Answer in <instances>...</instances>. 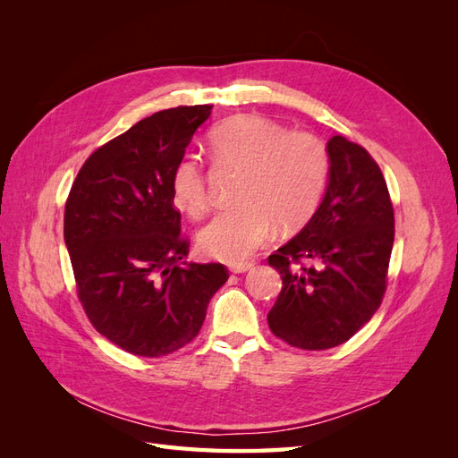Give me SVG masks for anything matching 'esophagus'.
<instances>
[{
    "label": "esophagus",
    "instance_id": "34e87169",
    "mask_svg": "<svg viewBox=\"0 0 458 458\" xmlns=\"http://www.w3.org/2000/svg\"><path fill=\"white\" fill-rule=\"evenodd\" d=\"M252 267H254V263L242 261V263H233V266H229V271L231 273H246V271H250Z\"/></svg>",
    "mask_w": 458,
    "mask_h": 458
}]
</instances>
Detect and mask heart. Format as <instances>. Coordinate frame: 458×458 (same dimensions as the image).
Returning <instances> with one entry per match:
<instances>
[{
  "instance_id": "heart-1",
  "label": "heart",
  "mask_w": 458,
  "mask_h": 458,
  "mask_svg": "<svg viewBox=\"0 0 458 458\" xmlns=\"http://www.w3.org/2000/svg\"><path fill=\"white\" fill-rule=\"evenodd\" d=\"M217 165L237 168L233 204L199 233V248L210 258L241 263L269 239L273 225L293 229L308 221L323 197L328 157L308 131H283L258 114L224 120L208 135ZM172 200L191 217L208 208L206 177L197 158L179 160L172 174Z\"/></svg>"
}]
</instances>
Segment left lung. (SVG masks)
<instances>
[{"label":"left lung","mask_w":458,"mask_h":458,"mask_svg":"<svg viewBox=\"0 0 458 458\" xmlns=\"http://www.w3.org/2000/svg\"><path fill=\"white\" fill-rule=\"evenodd\" d=\"M328 183L315 214L269 256L283 290L267 315L276 338L300 350L350 340L378 310L394 246V208L369 152L330 137ZM306 259L308 267H300Z\"/></svg>","instance_id":"left-lung-1"}]
</instances>
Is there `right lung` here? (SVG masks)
Instances as JSON below:
<instances>
[{"label":"right lung","mask_w":458,"mask_h":458,"mask_svg":"<svg viewBox=\"0 0 458 458\" xmlns=\"http://www.w3.org/2000/svg\"><path fill=\"white\" fill-rule=\"evenodd\" d=\"M212 105L160 110L81 165L64 208L78 298L97 332L140 357L177 352L199 335L229 279L221 263H187L172 174Z\"/></svg>","instance_id":"add662e5"}]
</instances>
